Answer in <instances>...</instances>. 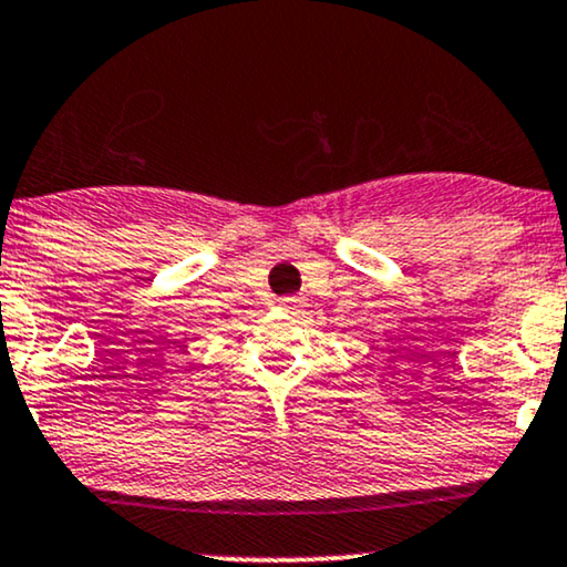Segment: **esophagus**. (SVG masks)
I'll return each instance as SVG.
<instances>
[{
    "label": "esophagus",
    "mask_w": 567,
    "mask_h": 567,
    "mask_svg": "<svg viewBox=\"0 0 567 567\" xmlns=\"http://www.w3.org/2000/svg\"><path fill=\"white\" fill-rule=\"evenodd\" d=\"M301 303V298H296V296H288V298H279V306H282V309H296V306Z\"/></svg>",
    "instance_id": "1"
}]
</instances>
